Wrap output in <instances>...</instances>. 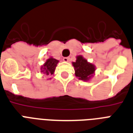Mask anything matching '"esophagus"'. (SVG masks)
<instances>
[{
    "mask_svg": "<svg viewBox=\"0 0 133 133\" xmlns=\"http://www.w3.org/2000/svg\"><path fill=\"white\" fill-rule=\"evenodd\" d=\"M63 60L64 61H65V62H68V61H70V58H69V57H64V58H63Z\"/></svg>",
    "mask_w": 133,
    "mask_h": 133,
    "instance_id": "obj_1",
    "label": "esophagus"
}]
</instances>
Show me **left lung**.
Masks as SVG:
<instances>
[{
	"mask_svg": "<svg viewBox=\"0 0 133 133\" xmlns=\"http://www.w3.org/2000/svg\"><path fill=\"white\" fill-rule=\"evenodd\" d=\"M72 65L75 67V75L83 81H88L95 70V65L89 63L82 56H77L76 62H73Z\"/></svg>",
	"mask_w": 133,
	"mask_h": 133,
	"instance_id": "left-lung-1",
	"label": "left lung"
}]
</instances>
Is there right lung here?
<instances>
[{"label":"right lung","instance_id":"1","mask_svg":"<svg viewBox=\"0 0 133 133\" xmlns=\"http://www.w3.org/2000/svg\"><path fill=\"white\" fill-rule=\"evenodd\" d=\"M58 62V61L55 58H48L45 63V64L43 65V66L41 68V72H43V74H44L47 76L53 75Z\"/></svg>","mask_w":133,"mask_h":133}]
</instances>
